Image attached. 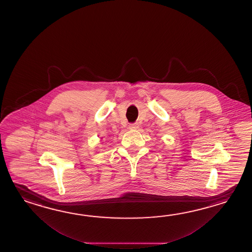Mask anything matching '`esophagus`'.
I'll use <instances>...</instances> for the list:
<instances>
[{
    "mask_svg": "<svg viewBox=\"0 0 252 252\" xmlns=\"http://www.w3.org/2000/svg\"><path fill=\"white\" fill-rule=\"evenodd\" d=\"M128 127H129V128H131V129H137V128H139V124H136V123L129 124Z\"/></svg>",
    "mask_w": 252,
    "mask_h": 252,
    "instance_id": "esophagus-1",
    "label": "esophagus"
}]
</instances>
